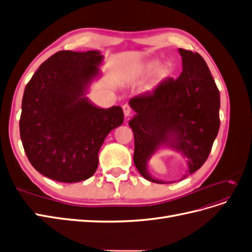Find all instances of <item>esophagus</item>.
Returning a JSON list of instances; mask_svg holds the SVG:
<instances>
[{"label": "esophagus", "instance_id": "obj_1", "mask_svg": "<svg viewBox=\"0 0 252 252\" xmlns=\"http://www.w3.org/2000/svg\"><path fill=\"white\" fill-rule=\"evenodd\" d=\"M123 111H124V116L126 117V118H128V117H130V114H131V108H130V106L129 105H127V104H125L124 106H123Z\"/></svg>", "mask_w": 252, "mask_h": 252}]
</instances>
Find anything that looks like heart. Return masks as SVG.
<instances>
[{"label":"heart","instance_id":"obj_1","mask_svg":"<svg viewBox=\"0 0 252 252\" xmlns=\"http://www.w3.org/2000/svg\"><path fill=\"white\" fill-rule=\"evenodd\" d=\"M156 71V80H162L168 77V74L170 72L169 67L167 65H159L158 61H150V62L146 63L143 68L141 72L143 74H150L151 72Z\"/></svg>","mask_w":252,"mask_h":252}]
</instances>
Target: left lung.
<instances>
[{"instance_id":"1","label":"left lung","mask_w":252,"mask_h":252,"mask_svg":"<svg viewBox=\"0 0 252 252\" xmlns=\"http://www.w3.org/2000/svg\"><path fill=\"white\" fill-rule=\"evenodd\" d=\"M183 70L177 79L162 81L151 93L130 98L135 112L129 121L134 135L133 162L146 180L148 162L158 150L168 148L187 159L180 179L200 169L207 159L220 128V91L209 68L197 52L179 48Z\"/></svg>"}]
</instances>
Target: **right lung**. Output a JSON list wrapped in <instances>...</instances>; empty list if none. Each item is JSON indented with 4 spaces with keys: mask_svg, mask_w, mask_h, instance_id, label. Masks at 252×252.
Segmentation results:
<instances>
[{
    "mask_svg": "<svg viewBox=\"0 0 252 252\" xmlns=\"http://www.w3.org/2000/svg\"><path fill=\"white\" fill-rule=\"evenodd\" d=\"M98 50H62L47 59L24 90L20 134L33 168L51 180L93 177L105 138L123 124L120 106L97 107L86 96L101 77Z\"/></svg>",
    "mask_w": 252,
    "mask_h": 252,
    "instance_id": "add662e5",
    "label": "right lung"
}]
</instances>
